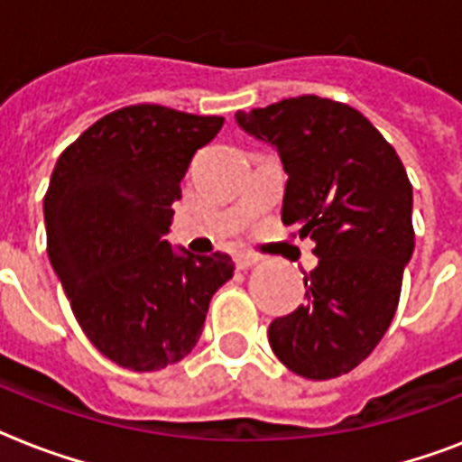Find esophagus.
Instances as JSON below:
<instances>
[{
	"instance_id": "obj_1",
	"label": "esophagus",
	"mask_w": 462,
	"mask_h": 462,
	"mask_svg": "<svg viewBox=\"0 0 462 462\" xmlns=\"http://www.w3.org/2000/svg\"><path fill=\"white\" fill-rule=\"evenodd\" d=\"M239 271H246V268H252L259 263V256H254V254H237V259H235Z\"/></svg>"
}]
</instances>
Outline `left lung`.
<instances>
[{
  "label": "left lung",
  "mask_w": 462,
  "mask_h": 462,
  "mask_svg": "<svg viewBox=\"0 0 462 462\" xmlns=\"http://www.w3.org/2000/svg\"><path fill=\"white\" fill-rule=\"evenodd\" d=\"M288 172L282 223L316 242L307 302L268 328L275 357L304 379L352 372L379 345L415 249L412 184L395 148L350 105L300 96L237 115Z\"/></svg>",
  "instance_id": "8db88e82"
}]
</instances>
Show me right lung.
Returning a JSON list of instances; mask_svg holds the SVG:
<instances>
[{
    "label": "right lung",
    "instance_id": "obj_1",
    "mask_svg": "<svg viewBox=\"0 0 462 462\" xmlns=\"http://www.w3.org/2000/svg\"><path fill=\"white\" fill-rule=\"evenodd\" d=\"M225 119L129 105L60 155L45 194L47 256L76 321L115 365L155 372L194 350L227 254L174 252L181 177Z\"/></svg>",
    "mask_w": 462,
    "mask_h": 462
}]
</instances>
